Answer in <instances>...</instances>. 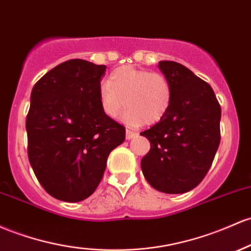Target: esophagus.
I'll list each match as a JSON object with an SVG mask.
<instances>
[{
  "label": "esophagus",
  "mask_w": 251,
  "mask_h": 251,
  "mask_svg": "<svg viewBox=\"0 0 251 251\" xmlns=\"http://www.w3.org/2000/svg\"><path fill=\"white\" fill-rule=\"evenodd\" d=\"M138 136V133H137V132H133V131H131V130H126V139H133V138H136V137Z\"/></svg>",
  "instance_id": "1"
}]
</instances>
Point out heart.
I'll return each instance as SVG.
<instances>
[{"mask_svg":"<svg viewBox=\"0 0 251 251\" xmlns=\"http://www.w3.org/2000/svg\"><path fill=\"white\" fill-rule=\"evenodd\" d=\"M102 112L117 118L126 104L123 120L128 125H148L163 118L172 100V88L163 75L134 67H123L99 87Z\"/></svg>","mask_w":251,"mask_h":251,"instance_id":"b5f03b06","label":"heart"}]
</instances>
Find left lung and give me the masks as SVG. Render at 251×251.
<instances>
[{"label":"left lung","mask_w":251,"mask_h":251,"mask_svg":"<svg viewBox=\"0 0 251 251\" xmlns=\"http://www.w3.org/2000/svg\"><path fill=\"white\" fill-rule=\"evenodd\" d=\"M159 70L172 88L168 111L142 132L150 151L140 167L151 187L167 194L192 191L207 174L220 143L222 109L211 85L188 68L161 60Z\"/></svg>","instance_id":"left-lung-1"}]
</instances>
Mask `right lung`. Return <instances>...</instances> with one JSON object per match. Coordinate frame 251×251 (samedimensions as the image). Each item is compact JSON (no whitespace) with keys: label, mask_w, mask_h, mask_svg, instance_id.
<instances>
[{"label":"right lung","mask_w":251,"mask_h":251,"mask_svg":"<svg viewBox=\"0 0 251 251\" xmlns=\"http://www.w3.org/2000/svg\"><path fill=\"white\" fill-rule=\"evenodd\" d=\"M106 65L70 59L33 87L26 119L28 159L43 188L78 202L94 193L125 127L102 112L99 87Z\"/></svg>","instance_id":"1"}]
</instances>
